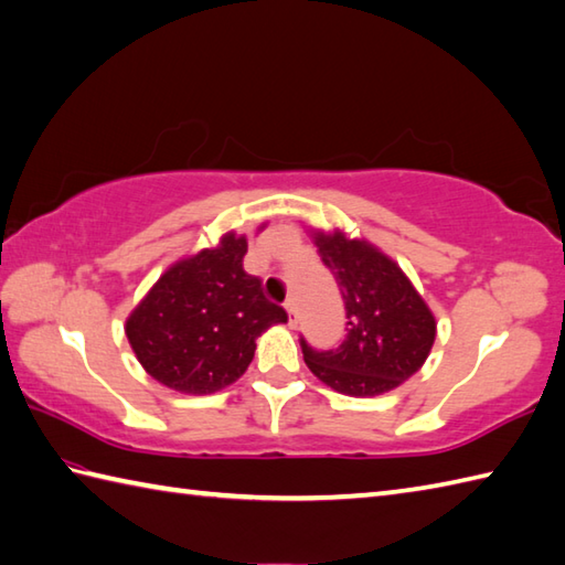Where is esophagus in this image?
<instances>
[{
    "instance_id": "esophagus-1",
    "label": "esophagus",
    "mask_w": 565,
    "mask_h": 565,
    "mask_svg": "<svg viewBox=\"0 0 565 565\" xmlns=\"http://www.w3.org/2000/svg\"><path fill=\"white\" fill-rule=\"evenodd\" d=\"M284 308H286V313H289V326H296V303H294V298H286Z\"/></svg>"
}]
</instances>
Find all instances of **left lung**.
Here are the masks:
<instances>
[{
  "label": "left lung",
  "instance_id": "left-lung-1",
  "mask_svg": "<svg viewBox=\"0 0 565 565\" xmlns=\"http://www.w3.org/2000/svg\"><path fill=\"white\" fill-rule=\"evenodd\" d=\"M322 264L344 301L347 334L332 350L301 338L308 369L330 388L356 398L388 393L425 364L437 322L398 264L374 245L342 233H316Z\"/></svg>",
  "mask_w": 565,
  "mask_h": 565
}]
</instances>
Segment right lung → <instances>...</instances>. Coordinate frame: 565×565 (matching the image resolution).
<instances>
[{
  "label": "right lung",
  "mask_w": 565,
  "mask_h": 565,
  "mask_svg": "<svg viewBox=\"0 0 565 565\" xmlns=\"http://www.w3.org/2000/svg\"><path fill=\"white\" fill-rule=\"evenodd\" d=\"M247 239L227 233L215 249L167 269L126 322V338L152 379L179 393H213L245 374L255 340L286 310L243 269Z\"/></svg>",
  "instance_id": "add662e5"
}]
</instances>
